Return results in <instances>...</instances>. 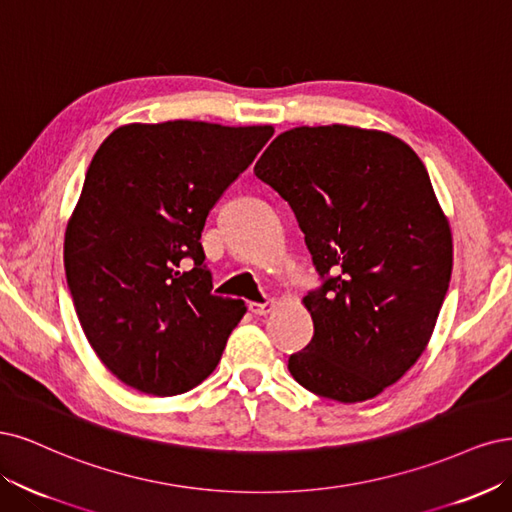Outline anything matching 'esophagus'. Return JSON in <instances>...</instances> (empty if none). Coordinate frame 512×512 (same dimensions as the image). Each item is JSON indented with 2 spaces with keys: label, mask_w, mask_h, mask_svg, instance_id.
Segmentation results:
<instances>
[{
  "label": "esophagus",
  "mask_w": 512,
  "mask_h": 512,
  "mask_svg": "<svg viewBox=\"0 0 512 512\" xmlns=\"http://www.w3.org/2000/svg\"><path fill=\"white\" fill-rule=\"evenodd\" d=\"M249 310L253 312V315H270V312L274 310V302H251L249 304Z\"/></svg>",
  "instance_id": "1"
}]
</instances>
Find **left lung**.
<instances>
[{"instance_id":"8db88e82","label":"left lung","mask_w":512,"mask_h":512,"mask_svg":"<svg viewBox=\"0 0 512 512\" xmlns=\"http://www.w3.org/2000/svg\"><path fill=\"white\" fill-rule=\"evenodd\" d=\"M291 206L317 272L302 300L315 325L289 357L302 387L355 404L376 398L427 349L453 270V236L430 174L387 131L293 127L255 163Z\"/></svg>"}]
</instances>
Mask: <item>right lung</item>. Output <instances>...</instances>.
Wrapping results in <instances>:
<instances>
[{"label":"right lung","instance_id":"right-lung-1","mask_svg":"<svg viewBox=\"0 0 512 512\" xmlns=\"http://www.w3.org/2000/svg\"><path fill=\"white\" fill-rule=\"evenodd\" d=\"M272 134V125L129 123L97 148L63 266L82 332L125 385L168 398L217 368L246 306L210 291L200 238Z\"/></svg>","mask_w":512,"mask_h":512}]
</instances>
